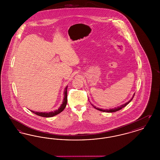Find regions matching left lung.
Returning a JSON list of instances; mask_svg holds the SVG:
<instances>
[{"mask_svg": "<svg viewBox=\"0 0 160 160\" xmlns=\"http://www.w3.org/2000/svg\"><path fill=\"white\" fill-rule=\"evenodd\" d=\"M134 95H133V97L131 99V100H129L128 102H126L125 104H122L121 105V106L118 107H116V108H112V109H106V110H103V109H101V108H97L96 107L94 106L93 105H92V106L93 107L95 108H96V109H97V110H98L99 111H101V112H109V113H112V112H117V111H119V110H120L121 109H122V108H123V107H125L126 106L128 103H129L130 102H131V101L132 100V99H133V98H134Z\"/></svg>", "mask_w": 160, "mask_h": 160, "instance_id": "left-lung-1", "label": "left lung"}]
</instances>
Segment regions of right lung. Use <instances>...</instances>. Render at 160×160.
Instances as JSON below:
<instances>
[{
    "label": "right lung",
    "instance_id": "add662e5",
    "mask_svg": "<svg viewBox=\"0 0 160 160\" xmlns=\"http://www.w3.org/2000/svg\"><path fill=\"white\" fill-rule=\"evenodd\" d=\"M67 88H68V86L65 88V91H64V98L63 100V102L61 104V107H59V108H58V110L54 111V112H48V113H42V112H34L31 110V112L33 113H35L39 116H42V117H45V118H50V117H53L55 115L60 113L62 112L65 108V107L67 106Z\"/></svg>",
    "mask_w": 160,
    "mask_h": 160
}]
</instances>
